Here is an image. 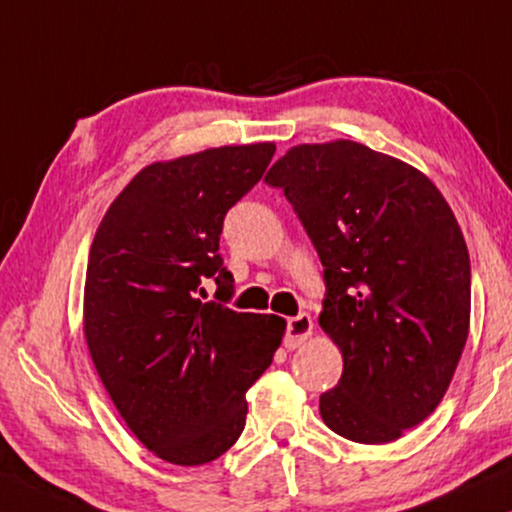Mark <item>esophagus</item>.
Listing matches in <instances>:
<instances>
[{
	"label": "esophagus",
	"mask_w": 512,
	"mask_h": 512,
	"mask_svg": "<svg viewBox=\"0 0 512 512\" xmlns=\"http://www.w3.org/2000/svg\"><path fill=\"white\" fill-rule=\"evenodd\" d=\"M312 317L310 314H298V317H291L289 324H286V338H284V345L289 349H296L300 345H305L307 338L312 335Z\"/></svg>",
	"instance_id": "obj_1"
}]
</instances>
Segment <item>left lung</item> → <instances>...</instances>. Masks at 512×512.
Wrapping results in <instances>:
<instances>
[{
	"label": "left lung",
	"instance_id": "8db88e82",
	"mask_svg": "<svg viewBox=\"0 0 512 512\" xmlns=\"http://www.w3.org/2000/svg\"><path fill=\"white\" fill-rule=\"evenodd\" d=\"M317 247L338 345V387L319 398L342 438L382 445L424 422L450 387L471 328V261L438 186L352 139L291 146L265 174Z\"/></svg>",
	"mask_w": 512,
	"mask_h": 512
}]
</instances>
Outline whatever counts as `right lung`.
Instances as JSON below:
<instances>
[{
  "mask_svg": "<svg viewBox=\"0 0 512 512\" xmlns=\"http://www.w3.org/2000/svg\"><path fill=\"white\" fill-rule=\"evenodd\" d=\"M275 142L156 160L116 195L90 244L83 335L128 429L163 461L200 466L240 438L247 391L272 363L286 321L198 298L223 268V216L249 193Z\"/></svg>",
  "mask_w": 512,
  "mask_h": 512,
  "instance_id": "add662e5",
  "label": "right lung"
}]
</instances>
